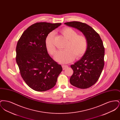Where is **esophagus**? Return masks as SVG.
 I'll return each instance as SVG.
<instances>
[{
  "label": "esophagus",
  "mask_w": 120,
  "mask_h": 120,
  "mask_svg": "<svg viewBox=\"0 0 120 120\" xmlns=\"http://www.w3.org/2000/svg\"><path fill=\"white\" fill-rule=\"evenodd\" d=\"M62 68H63V70H65V69H66L68 68V66H67V65H62Z\"/></svg>",
  "instance_id": "obj_1"
}]
</instances>
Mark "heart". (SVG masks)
I'll list each match as a JSON object with an SVG mask.
<instances>
[{
    "mask_svg": "<svg viewBox=\"0 0 120 120\" xmlns=\"http://www.w3.org/2000/svg\"><path fill=\"white\" fill-rule=\"evenodd\" d=\"M62 34L67 39L68 42L65 46V50L58 51L54 58L58 63H68L72 62L75 57H81L86 52L88 46V40L83 34H78L74 29L66 27L61 30ZM54 32L52 31L47 35L45 40V46L48 51L54 55L56 48L53 42Z\"/></svg>",
    "mask_w": 120,
    "mask_h": 120,
    "instance_id": "heart-1",
    "label": "heart"
}]
</instances>
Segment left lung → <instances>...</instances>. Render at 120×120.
Segmentation results:
<instances>
[{
    "label": "left lung",
    "mask_w": 120,
    "mask_h": 120,
    "mask_svg": "<svg viewBox=\"0 0 120 120\" xmlns=\"http://www.w3.org/2000/svg\"><path fill=\"white\" fill-rule=\"evenodd\" d=\"M64 24L79 30L88 40L87 49L83 57L71 66L73 74L70 78V83L80 89L90 88L98 80L104 67L103 41L94 30L86 23L74 21Z\"/></svg>",
    "instance_id": "1"
}]
</instances>
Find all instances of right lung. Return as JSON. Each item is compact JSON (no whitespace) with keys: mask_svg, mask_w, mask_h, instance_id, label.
<instances>
[{"mask_svg":"<svg viewBox=\"0 0 120 120\" xmlns=\"http://www.w3.org/2000/svg\"><path fill=\"white\" fill-rule=\"evenodd\" d=\"M61 23L38 22L24 31L16 47V62L26 83L37 91L55 86L63 68L50 57L46 48L47 35Z\"/></svg>","mask_w":120,"mask_h":120,"instance_id":"right-lung-1","label":"right lung"}]
</instances>
